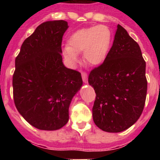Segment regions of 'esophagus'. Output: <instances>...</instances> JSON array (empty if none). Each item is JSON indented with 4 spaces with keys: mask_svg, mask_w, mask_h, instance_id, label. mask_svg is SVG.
Here are the masks:
<instances>
[{
    "mask_svg": "<svg viewBox=\"0 0 160 160\" xmlns=\"http://www.w3.org/2000/svg\"><path fill=\"white\" fill-rule=\"evenodd\" d=\"M81 75H82V80L84 83H87L88 82V75L85 72L81 73Z\"/></svg>",
    "mask_w": 160,
    "mask_h": 160,
    "instance_id": "esophagus-1",
    "label": "esophagus"
}]
</instances>
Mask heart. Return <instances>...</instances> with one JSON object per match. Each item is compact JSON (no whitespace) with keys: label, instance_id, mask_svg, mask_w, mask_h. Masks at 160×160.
<instances>
[{"label":"heart","instance_id":"obj_1","mask_svg":"<svg viewBox=\"0 0 160 160\" xmlns=\"http://www.w3.org/2000/svg\"><path fill=\"white\" fill-rule=\"evenodd\" d=\"M113 33L105 25L90 26L78 30L68 39L62 53L71 65L79 62L78 53L83 51V58L90 65H100L105 62L111 48Z\"/></svg>","mask_w":160,"mask_h":160}]
</instances>
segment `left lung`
<instances>
[{
    "label": "left lung",
    "mask_w": 160,
    "mask_h": 160,
    "mask_svg": "<svg viewBox=\"0 0 160 160\" xmlns=\"http://www.w3.org/2000/svg\"><path fill=\"white\" fill-rule=\"evenodd\" d=\"M145 67L138 43L118 25L106 60L88 78L96 94L93 119L103 131H124L139 119L146 100Z\"/></svg>",
    "instance_id": "left-lung-1"
}]
</instances>
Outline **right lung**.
Instances as JSON below:
<instances>
[{"label":"right lung","instance_id":"obj_1","mask_svg":"<svg viewBox=\"0 0 160 160\" xmlns=\"http://www.w3.org/2000/svg\"><path fill=\"white\" fill-rule=\"evenodd\" d=\"M65 21H46L24 41L12 78L14 102L36 129L56 130L69 120V107L83 85L81 74L62 62Z\"/></svg>","mask_w":160,"mask_h":160}]
</instances>
